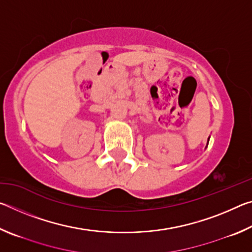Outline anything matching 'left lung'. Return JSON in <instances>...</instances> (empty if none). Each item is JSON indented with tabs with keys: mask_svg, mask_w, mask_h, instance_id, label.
<instances>
[{
	"mask_svg": "<svg viewBox=\"0 0 252 252\" xmlns=\"http://www.w3.org/2000/svg\"><path fill=\"white\" fill-rule=\"evenodd\" d=\"M209 140H210V136H209V138H208V142H207V147H208V143H209ZM206 147V148H207Z\"/></svg>",
	"mask_w": 252,
	"mask_h": 252,
	"instance_id": "8db88e82",
	"label": "left lung"
}]
</instances>
